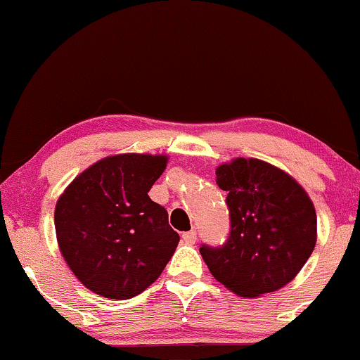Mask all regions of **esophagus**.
<instances>
[{
    "label": "esophagus",
    "instance_id": "obj_1",
    "mask_svg": "<svg viewBox=\"0 0 360 360\" xmlns=\"http://www.w3.org/2000/svg\"><path fill=\"white\" fill-rule=\"evenodd\" d=\"M181 240L185 244H195L196 243V231H188V233L181 234Z\"/></svg>",
    "mask_w": 360,
    "mask_h": 360
}]
</instances>
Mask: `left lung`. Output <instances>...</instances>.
Here are the masks:
<instances>
[{
    "instance_id": "1",
    "label": "left lung",
    "mask_w": 360,
    "mask_h": 360,
    "mask_svg": "<svg viewBox=\"0 0 360 360\" xmlns=\"http://www.w3.org/2000/svg\"><path fill=\"white\" fill-rule=\"evenodd\" d=\"M231 229L219 248L200 254L213 277L240 297L277 292L297 277L316 244V211L288 174L259 159H234L216 169Z\"/></svg>"
}]
</instances>
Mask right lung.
<instances>
[{
	"label": "right lung",
	"mask_w": 360,
	"mask_h": 360,
	"mask_svg": "<svg viewBox=\"0 0 360 360\" xmlns=\"http://www.w3.org/2000/svg\"><path fill=\"white\" fill-rule=\"evenodd\" d=\"M165 155L120 154L77 176L56 206L58 248L75 277L110 300H127L159 278L180 236L149 190Z\"/></svg>",
	"instance_id": "obj_1"
}]
</instances>
